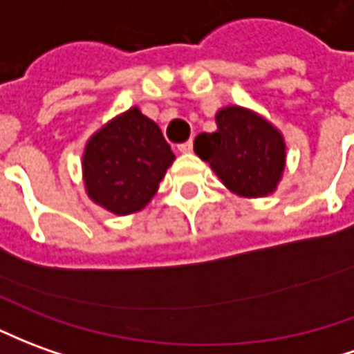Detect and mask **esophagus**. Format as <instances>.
I'll list each match as a JSON object with an SVG mask.
<instances>
[{
    "instance_id": "obj_1",
    "label": "esophagus",
    "mask_w": 354,
    "mask_h": 354,
    "mask_svg": "<svg viewBox=\"0 0 354 354\" xmlns=\"http://www.w3.org/2000/svg\"><path fill=\"white\" fill-rule=\"evenodd\" d=\"M192 149H194V142L189 140V142H184L178 145V151L180 153H192Z\"/></svg>"
}]
</instances>
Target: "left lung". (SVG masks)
Segmentation results:
<instances>
[{"label":"left lung","mask_w":354,"mask_h":354,"mask_svg":"<svg viewBox=\"0 0 354 354\" xmlns=\"http://www.w3.org/2000/svg\"><path fill=\"white\" fill-rule=\"evenodd\" d=\"M216 132L199 134L194 149L230 192L264 197L276 189L286 167V143L274 126L243 107L216 113Z\"/></svg>","instance_id":"8db88e82"}]
</instances>
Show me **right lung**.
Returning <instances> with one entry per match:
<instances>
[{
  "instance_id": "1",
  "label": "right lung",
  "mask_w": 354,
  "mask_h": 354,
  "mask_svg": "<svg viewBox=\"0 0 354 354\" xmlns=\"http://www.w3.org/2000/svg\"><path fill=\"white\" fill-rule=\"evenodd\" d=\"M174 159L159 126L138 107L130 109L86 143V192L91 201L118 216L142 211Z\"/></svg>"
}]
</instances>
